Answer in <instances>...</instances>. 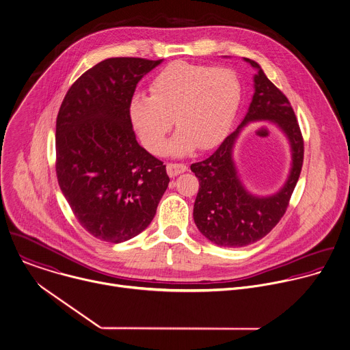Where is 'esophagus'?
I'll return each mask as SVG.
<instances>
[{"label":"esophagus","mask_w":350,"mask_h":350,"mask_svg":"<svg viewBox=\"0 0 350 350\" xmlns=\"http://www.w3.org/2000/svg\"><path fill=\"white\" fill-rule=\"evenodd\" d=\"M166 170H167V174L170 177H176V176L187 172V165H184V163H167Z\"/></svg>","instance_id":"obj_1"}]
</instances>
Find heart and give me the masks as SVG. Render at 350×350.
I'll list each match as a JSON object with an SVG mask.
<instances>
[{
	"instance_id": "heart-1",
	"label": "heart",
	"mask_w": 350,
	"mask_h": 350,
	"mask_svg": "<svg viewBox=\"0 0 350 350\" xmlns=\"http://www.w3.org/2000/svg\"><path fill=\"white\" fill-rule=\"evenodd\" d=\"M151 96L135 95L129 103L132 125L147 151L161 154L174 124L177 133L167 146L172 155H187L196 146L208 150L228 133L241 87L229 68L174 62L150 84Z\"/></svg>"
}]
</instances>
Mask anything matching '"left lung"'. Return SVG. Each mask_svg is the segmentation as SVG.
<instances>
[{"instance_id":"8db88e82","label":"left lung","mask_w":350,"mask_h":350,"mask_svg":"<svg viewBox=\"0 0 350 350\" xmlns=\"http://www.w3.org/2000/svg\"><path fill=\"white\" fill-rule=\"evenodd\" d=\"M256 69L254 96L248 111L222 144L202 162L191 165L199 178L193 219L200 233L219 247H247L263 239L284 217L299 181L304 140L289 99L265 75L260 65L244 58ZM271 120L286 133L293 151V167L286 185L271 197H255L239 181L232 162V146L241 129L250 122Z\"/></svg>"}]
</instances>
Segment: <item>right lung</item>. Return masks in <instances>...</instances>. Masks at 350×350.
<instances>
[{
	"mask_svg": "<svg viewBox=\"0 0 350 350\" xmlns=\"http://www.w3.org/2000/svg\"><path fill=\"white\" fill-rule=\"evenodd\" d=\"M162 59L114 57L68 90L55 124L58 185L94 237L122 243L152 221L169 176L136 140L129 103L142 77Z\"/></svg>",
	"mask_w": 350,
	"mask_h": 350,
	"instance_id": "1",
	"label": "right lung"
}]
</instances>
